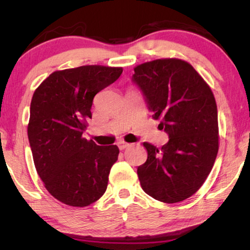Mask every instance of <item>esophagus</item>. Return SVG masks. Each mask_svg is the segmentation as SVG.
Instances as JSON below:
<instances>
[{"label": "esophagus", "instance_id": "obj_1", "mask_svg": "<svg viewBox=\"0 0 250 250\" xmlns=\"http://www.w3.org/2000/svg\"><path fill=\"white\" fill-rule=\"evenodd\" d=\"M130 146H131L130 143H126L125 141H119V142H118V146H119L120 150H125V149H126V147H129Z\"/></svg>", "mask_w": 250, "mask_h": 250}]
</instances>
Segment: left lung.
<instances>
[{
  "label": "left lung",
  "mask_w": 250,
  "mask_h": 250,
  "mask_svg": "<svg viewBox=\"0 0 250 250\" xmlns=\"http://www.w3.org/2000/svg\"><path fill=\"white\" fill-rule=\"evenodd\" d=\"M132 82L168 142L161 149L145 142L147 159L138 167L143 191L163 203L195 194L218 152L217 105L208 84L188 62L163 58L138 65Z\"/></svg>",
  "instance_id": "1"
}]
</instances>
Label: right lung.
Instances as JSON below:
<instances>
[{
	"instance_id": "obj_1",
	"label": "right lung",
	"mask_w": 250,
	"mask_h": 250,
	"mask_svg": "<svg viewBox=\"0 0 250 250\" xmlns=\"http://www.w3.org/2000/svg\"><path fill=\"white\" fill-rule=\"evenodd\" d=\"M121 74V67L100 65L57 70L34 92L27 126L34 164L50 195L66 205L88 206L107 189L119 149L83 133L94 97Z\"/></svg>"
}]
</instances>
